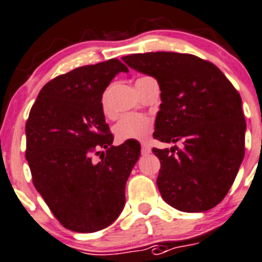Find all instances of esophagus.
Returning a JSON list of instances; mask_svg holds the SVG:
<instances>
[{
    "mask_svg": "<svg viewBox=\"0 0 262 262\" xmlns=\"http://www.w3.org/2000/svg\"><path fill=\"white\" fill-rule=\"evenodd\" d=\"M141 151H142V154H148L151 151V146L147 142H142L141 143Z\"/></svg>",
    "mask_w": 262,
    "mask_h": 262,
    "instance_id": "esophagus-1",
    "label": "esophagus"
}]
</instances>
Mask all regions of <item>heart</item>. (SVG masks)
<instances>
[{"mask_svg":"<svg viewBox=\"0 0 262 262\" xmlns=\"http://www.w3.org/2000/svg\"><path fill=\"white\" fill-rule=\"evenodd\" d=\"M147 79V77H142ZM141 80V79H139ZM102 107L107 112V92L102 97ZM152 130V120L146 115L126 114L119 120L115 126V134L120 141L128 139H143Z\"/></svg>","mask_w":262,"mask_h":262,"instance_id":"1","label":"heart"}]
</instances>
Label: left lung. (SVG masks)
<instances>
[{
	"label": "left lung",
	"instance_id": "1",
	"mask_svg": "<svg viewBox=\"0 0 262 262\" xmlns=\"http://www.w3.org/2000/svg\"><path fill=\"white\" fill-rule=\"evenodd\" d=\"M123 60L152 76L161 104L154 138L183 147L152 148L160 160L161 196L182 212H204L226 196L244 158L246 120L242 98L226 76L192 54L156 51Z\"/></svg>",
	"mask_w": 262,
	"mask_h": 262
}]
</instances>
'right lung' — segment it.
<instances>
[{
    "label": "right lung",
    "mask_w": 262,
    "mask_h": 262,
    "mask_svg": "<svg viewBox=\"0 0 262 262\" xmlns=\"http://www.w3.org/2000/svg\"><path fill=\"white\" fill-rule=\"evenodd\" d=\"M119 72V59L82 66L41 89L26 124L32 181L58 221L72 231L110 226L125 204V183L141 155L133 141L112 146L102 95ZM99 148L106 153L94 163Z\"/></svg>",
    "instance_id": "right-lung-1"
}]
</instances>
